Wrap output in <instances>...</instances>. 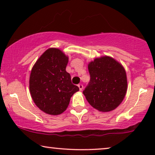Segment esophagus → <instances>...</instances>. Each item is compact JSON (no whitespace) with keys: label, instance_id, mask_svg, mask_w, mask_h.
Instances as JSON below:
<instances>
[{"label":"esophagus","instance_id":"1","mask_svg":"<svg viewBox=\"0 0 155 155\" xmlns=\"http://www.w3.org/2000/svg\"><path fill=\"white\" fill-rule=\"evenodd\" d=\"M78 87H79L80 91H82V89H83V85H82V84H78Z\"/></svg>","mask_w":155,"mask_h":155}]
</instances>
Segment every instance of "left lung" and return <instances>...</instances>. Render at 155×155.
Segmentation results:
<instances>
[{
    "instance_id": "1",
    "label": "left lung",
    "mask_w": 155,
    "mask_h": 155,
    "mask_svg": "<svg viewBox=\"0 0 155 155\" xmlns=\"http://www.w3.org/2000/svg\"><path fill=\"white\" fill-rule=\"evenodd\" d=\"M90 81L83 91L89 104L101 112L111 111L126 96L128 82L124 66L112 57L96 58L88 64Z\"/></svg>"
}]
</instances>
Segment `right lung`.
I'll return each mask as SVG.
<instances>
[{
    "label": "right lung",
    "instance_id": "1",
    "mask_svg": "<svg viewBox=\"0 0 155 155\" xmlns=\"http://www.w3.org/2000/svg\"><path fill=\"white\" fill-rule=\"evenodd\" d=\"M68 56L57 48H49L37 59L29 77V92L36 106L44 113L59 115L79 91L66 72Z\"/></svg>",
    "mask_w": 155,
    "mask_h": 155
}]
</instances>
